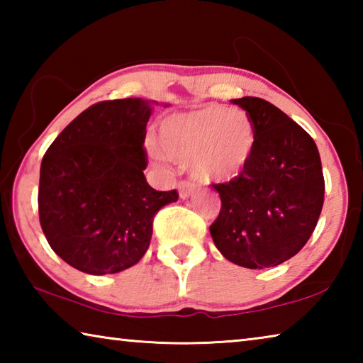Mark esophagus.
<instances>
[{
	"mask_svg": "<svg viewBox=\"0 0 363 363\" xmlns=\"http://www.w3.org/2000/svg\"><path fill=\"white\" fill-rule=\"evenodd\" d=\"M177 190H179L181 199L186 200L195 192V184L189 182V181H181L179 184H177Z\"/></svg>",
	"mask_w": 363,
	"mask_h": 363,
	"instance_id": "obj_1",
	"label": "esophagus"
}]
</instances>
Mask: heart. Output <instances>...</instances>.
Wrapping results in <instances>:
<instances>
[{
  "label": "heart",
  "instance_id": "heart-1",
  "mask_svg": "<svg viewBox=\"0 0 363 363\" xmlns=\"http://www.w3.org/2000/svg\"><path fill=\"white\" fill-rule=\"evenodd\" d=\"M257 134L243 110L206 106L174 113L158 125V145L152 157L189 164L190 173L203 182H230L242 177L253 163Z\"/></svg>",
  "mask_w": 363,
  "mask_h": 363
}]
</instances>
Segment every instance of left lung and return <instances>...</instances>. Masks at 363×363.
Listing matches in <instances>:
<instances>
[{"label":"left lung","instance_id":"8db88e82","mask_svg":"<svg viewBox=\"0 0 363 363\" xmlns=\"http://www.w3.org/2000/svg\"><path fill=\"white\" fill-rule=\"evenodd\" d=\"M253 120L257 143L242 177L213 184L220 211L210 225L225 259L274 267L301 251L314 232L325 195L317 145L296 121L259 97L233 99Z\"/></svg>","mask_w":363,"mask_h":363}]
</instances>
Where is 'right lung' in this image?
Returning a JSON list of instances; mask_svg holds the SVG:
<instances>
[{"mask_svg": "<svg viewBox=\"0 0 363 363\" xmlns=\"http://www.w3.org/2000/svg\"><path fill=\"white\" fill-rule=\"evenodd\" d=\"M155 101L97 102L49 145L38 213L49 247L82 272H121L145 255L153 216L177 201L145 181V126Z\"/></svg>", "mask_w": 363, "mask_h": 363, "instance_id": "obj_1", "label": "right lung"}]
</instances>
